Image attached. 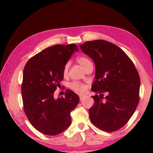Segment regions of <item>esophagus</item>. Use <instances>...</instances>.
Here are the masks:
<instances>
[{
	"mask_svg": "<svg viewBox=\"0 0 153 153\" xmlns=\"http://www.w3.org/2000/svg\"><path fill=\"white\" fill-rule=\"evenodd\" d=\"M85 97L84 95H82V94H79V99H80V100H82V99H83V98H84Z\"/></svg>",
	"mask_w": 153,
	"mask_h": 153,
	"instance_id": "obj_1",
	"label": "esophagus"
}]
</instances>
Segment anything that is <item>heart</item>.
I'll use <instances>...</instances> for the list:
<instances>
[{
  "label": "heart",
  "instance_id": "1",
  "mask_svg": "<svg viewBox=\"0 0 153 153\" xmlns=\"http://www.w3.org/2000/svg\"><path fill=\"white\" fill-rule=\"evenodd\" d=\"M77 61L79 64L81 65V66L83 68H85L88 65L91 63V61H90L88 59L86 56H79L77 58ZM69 63H67L63 67V75L64 76H66L67 74V72H68L69 69ZM69 87L71 88V89H73L75 91H76L79 93H83L84 92L87 90V86L84 84H82L79 82L75 81L70 83L69 84Z\"/></svg>",
  "mask_w": 153,
  "mask_h": 153
}]
</instances>
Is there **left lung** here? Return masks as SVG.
Masks as SVG:
<instances>
[{"label":"left lung","mask_w":153,"mask_h":153,"mask_svg":"<svg viewBox=\"0 0 153 153\" xmlns=\"http://www.w3.org/2000/svg\"><path fill=\"white\" fill-rule=\"evenodd\" d=\"M79 47L96 67L91 89L99 95L92 97L94 102L89 109L90 121L102 131H117L128 123L138 105V72L125 52L108 41H88ZM104 93L108 94L105 97Z\"/></svg>","instance_id":"8db88e82"}]
</instances>
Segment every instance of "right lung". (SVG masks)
Segmentation results:
<instances>
[{
  "label": "right lung",
  "mask_w": 153,
  "mask_h": 153,
  "mask_svg": "<svg viewBox=\"0 0 153 153\" xmlns=\"http://www.w3.org/2000/svg\"><path fill=\"white\" fill-rule=\"evenodd\" d=\"M75 44L56 45L45 48L25 64L22 94L24 112L33 128L55 136L70 126L71 112L79 101L77 94L66 90L65 97L54 98L63 79V67L75 51Z\"/></svg>",
  "instance_id": "1"
}]
</instances>
